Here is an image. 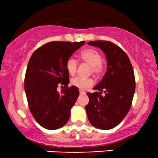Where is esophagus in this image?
Instances as JSON below:
<instances>
[{
	"instance_id": "34e87169",
	"label": "esophagus",
	"mask_w": 158,
	"mask_h": 158,
	"mask_svg": "<svg viewBox=\"0 0 158 158\" xmlns=\"http://www.w3.org/2000/svg\"><path fill=\"white\" fill-rule=\"evenodd\" d=\"M79 94H85V91L82 90H79Z\"/></svg>"
}]
</instances>
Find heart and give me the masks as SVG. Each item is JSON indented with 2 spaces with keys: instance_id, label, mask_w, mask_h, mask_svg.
Wrapping results in <instances>:
<instances>
[{
  "instance_id": "1",
  "label": "heart",
  "mask_w": 158,
  "mask_h": 158,
  "mask_svg": "<svg viewBox=\"0 0 158 158\" xmlns=\"http://www.w3.org/2000/svg\"><path fill=\"white\" fill-rule=\"evenodd\" d=\"M81 61L90 65V70L94 74H99L103 70L102 56L100 52L95 49H85L79 54ZM78 61L73 56L67 59L65 68L70 75H74L77 71ZM71 84L79 89H85L93 85V80L90 78L77 77L71 80Z\"/></svg>"
}]
</instances>
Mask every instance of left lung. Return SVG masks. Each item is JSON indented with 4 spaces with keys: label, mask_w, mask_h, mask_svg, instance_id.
<instances>
[{
    "label": "left lung",
    "mask_w": 158,
    "mask_h": 158,
    "mask_svg": "<svg viewBox=\"0 0 158 158\" xmlns=\"http://www.w3.org/2000/svg\"><path fill=\"white\" fill-rule=\"evenodd\" d=\"M88 44L104 52L107 59L106 74L93 88L99 92L87 93L85 106L92 126L99 129L114 128L125 118L131 106L135 91V78L129 58L119 47L108 41H94ZM105 94L102 95V91Z\"/></svg>",
    "instance_id": "obj_1"
}]
</instances>
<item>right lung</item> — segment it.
I'll return each mask as SVG.
<instances>
[{"label":"right lung","mask_w":158,"mask_h":158,"mask_svg":"<svg viewBox=\"0 0 158 158\" xmlns=\"http://www.w3.org/2000/svg\"><path fill=\"white\" fill-rule=\"evenodd\" d=\"M85 43L51 41L38 48L30 57L25 74V93L32 116L44 128L58 129L69 120L79 91L77 87H68L65 63ZM59 84L65 86L61 93L57 90Z\"/></svg>","instance_id":"1"}]
</instances>
